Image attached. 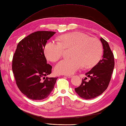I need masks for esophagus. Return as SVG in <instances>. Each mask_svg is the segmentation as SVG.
Wrapping results in <instances>:
<instances>
[{
    "mask_svg": "<svg viewBox=\"0 0 126 126\" xmlns=\"http://www.w3.org/2000/svg\"><path fill=\"white\" fill-rule=\"evenodd\" d=\"M65 76H66V77H68V78H70V77H71L72 76V75H64Z\"/></svg>",
    "mask_w": 126,
    "mask_h": 126,
    "instance_id": "obj_1",
    "label": "esophagus"
}]
</instances>
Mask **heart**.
Listing matches in <instances>:
<instances>
[{
    "instance_id": "b5f03b06",
    "label": "heart",
    "mask_w": 126,
    "mask_h": 126,
    "mask_svg": "<svg viewBox=\"0 0 126 126\" xmlns=\"http://www.w3.org/2000/svg\"><path fill=\"white\" fill-rule=\"evenodd\" d=\"M60 41L48 42L44 49L47 60L54 62L62 56L65 49L73 48L70 54L71 58L63 59L56 65L55 71L58 74L71 75L82 65L84 68L92 67L102 55V46L100 41L80 32L62 35Z\"/></svg>"
}]
</instances>
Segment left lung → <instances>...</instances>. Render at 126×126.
I'll list each match as a JSON object with an SVG mask.
<instances>
[{
  "mask_svg": "<svg viewBox=\"0 0 126 126\" xmlns=\"http://www.w3.org/2000/svg\"><path fill=\"white\" fill-rule=\"evenodd\" d=\"M100 40L104 50L102 59L89 71L85 73V75L90 77L89 81H85L87 78L85 77L82 79L81 84L75 88L80 97L87 100L95 98L107 89L114 68V55L108 42L102 38Z\"/></svg>",
  "mask_w": 126,
  "mask_h": 126,
  "instance_id": "8db88e82",
  "label": "left lung"
}]
</instances>
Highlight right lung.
<instances>
[{
  "mask_svg": "<svg viewBox=\"0 0 126 126\" xmlns=\"http://www.w3.org/2000/svg\"><path fill=\"white\" fill-rule=\"evenodd\" d=\"M56 32L39 31L29 34L19 42L12 60V71L18 88L32 100L48 97L58 77H45L51 73L44 53L47 40Z\"/></svg>",
  "mask_w": 126,
  "mask_h": 126,
  "instance_id": "right-lung-1",
  "label": "right lung"
}]
</instances>
